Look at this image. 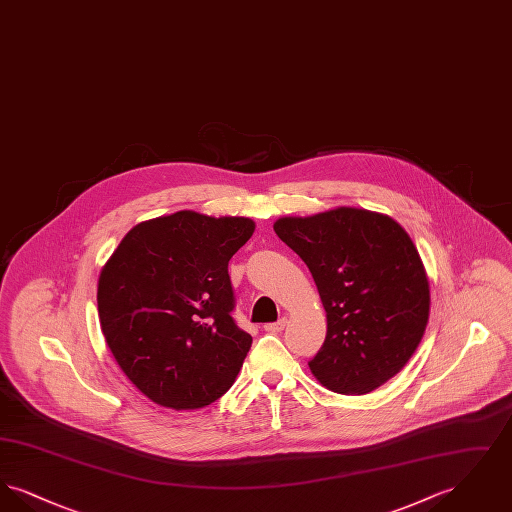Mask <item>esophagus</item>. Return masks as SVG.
I'll return each mask as SVG.
<instances>
[{
	"mask_svg": "<svg viewBox=\"0 0 512 512\" xmlns=\"http://www.w3.org/2000/svg\"><path fill=\"white\" fill-rule=\"evenodd\" d=\"M286 318H280V320H276V322H270V324H265V330L267 332H272V334H276V332H282L284 328H286Z\"/></svg>",
	"mask_w": 512,
	"mask_h": 512,
	"instance_id": "1",
	"label": "esophagus"
}]
</instances>
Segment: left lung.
Listing matches in <instances>:
<instances>
[{
    "label": "left lung",
    "mask_w": 512,
    "mask_h": 512,
    "mask_svg": "<svg viewBox=\"0 0 512 512\" xmlns=\"http://www.w3.org/2000/svg\"><path fill=\"white\" fill-rule=\"evenodd\" d=\"M313 274L328 330L311 372L328 390L365 395L393 378L424 336L430 286L409 234L388 215L338 207L274 222Z\"/></svg>",
    "instance_id": "8db88e82"
}]
</instances>
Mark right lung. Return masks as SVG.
Here are the masks:
<instances>
[{"label": "right lung", "mask_w": 512, "mask_h": 512, "mask_svg": "<svg viewBox=\"0 0 512 512\" xmlns=\"http://www.w3.org/2000/svg\"><path fill=\"white\" fill-rule=\"evenodd\" d=\"M253 230L244 217L178 211L136 224L101 268L105 341L157 405L201 409L234 384L253 338L232 317L228 261Z\"/></svg>", "instance_id": "1"}]
</instances>
